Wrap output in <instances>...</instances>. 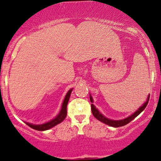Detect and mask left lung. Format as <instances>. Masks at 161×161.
I'll list each match as a JSON object with an SVG mask.
<instances>
[{"mask_svg":"<svg viewBox=\"0 0 161 161\" xmlns=\"http://www.w3.org/2000/svg\"><path fill=\"white\" fill-rule=\"evenodd\" d=\"M148 99H149V97H148L147 101H146V103H144V104L142 105V106L140 107L137 111H136V112L134 113L132 115L129 116V117L125 118V119H121V120H112V119H108V118L104 117V116L101 113H99V111L97 108H96V107L93 104H91V111H92L93 115L94 116V117L96 118V119H97L99 121L103 122V123L107 124V125H108L110 126H112V127H115V128L121 127V126L125 125L126 124L129 123L130 122L133 120V119H135L136 117H137V116L139 115L144 109H145V108L146 107V105H147L148 103ZM90 100L91 103H93V99L91 97H90Z\"/></svg>","mask_w":161,"mask_h":161,"instance_id":"1","label":"left lung"}]
</instances>
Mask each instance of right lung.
I'll use <instances>...</instances> for the list:
<instances>
[{"label":"right lung","mask_w":161,"mask_h":161,"mask_svg":"<svg viewBox=\"0 0 161 161\" xmlns=\"http://www.w3.org/2000/svg\"><path fill=\"white\" fill-rule=\"evenodd\" d=\"M71 91H72V89H70L66 94L65 98H64V102H63L62 103V109H61L59 114H58V116H57L55 119H53L51 121L48 122V123L42 124V125H32V124L26 123V125H29L30 128H32V129L38 130V131H45V130L51 129L53 126L56 125L57 124L62 123V122L65 119L67 116V105H68L69 98H70Z\"/></svg>","instance_id":"1"}]
</instances>
